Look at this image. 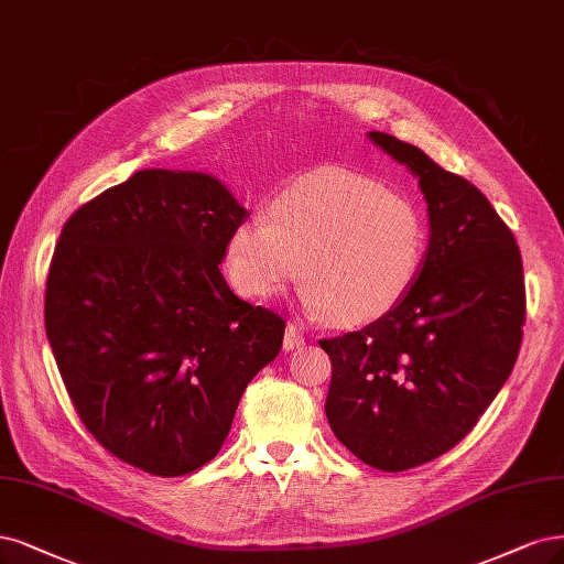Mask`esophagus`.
I'll list each match as a JSON object with an SVG mask.
<instances>
[{"label": "esophagus", "mask_w": 564, "mask_h": 564, "mask_svg": "<svg viewBox=\"0 0 564 564\" xmlns=\"http://www.w3.org/2000/svg\"><path fill=\"white\" fill-rule=\"evenodd\" d=\"M303 343H305L303 334L299 332V328H296L294 324H289V326H286V332H284V343H282V347H284V352H291V349H296V347H301Z\"/></svg>", "instance_id": "obj_1"}]
</instances>
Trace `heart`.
Instances as JSON below:
<instances>
[{"label":"heart","mask_w":564,"mask_h":564,"mask_svg":"<svg viewBox=\"0 0 564 564\" xmlns=\"http://www.w3.org/2000/svg\"><path fill=\"white\" fill-rule=\"evenodd\" d=\"M268 217L232 228L226 273L238 294L268 301L301 280L313 315L357 326L382 319L415 286L426 257V224L403 193L343 167L289 182Z\"/></svg>","instance_id":"obj_1"}]
</instances>
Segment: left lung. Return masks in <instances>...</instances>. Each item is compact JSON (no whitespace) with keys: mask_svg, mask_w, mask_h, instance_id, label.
<instances>
[{"mask_svg":"<svg viewBox=\"0 0 564 564\" xmlns=\"http://www.w3.org/2000/svg\"><path fill=\"white\" fill-rule=\"evenodd\" d=\"M368 138L413 170L432 238L397 310L319 340L332 359L324 411L336 438L368 467L405 471L467 436L511 376L525 278L511 228L471 182L392 134Z\"/></svg>","mask_w":564,"mask_h":564,"instance_id":"8db88e82","label":"left lung"}]
</instances>
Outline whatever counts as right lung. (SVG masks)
Instances as JSON below:
<instances>
[{
  "label": "right lung",
  "instance_id": "right-lung-1",
  "mask_svg": "<svg viewBox=\"0 0 564 564\" xmlns=\"http://www.w3.org/2000/svg\"><path fill=\"white\" fill-rule=\"evenodd\" d=\"M247 219L203 172L140 170L63 226L44 319L76 415L107 453L153 476L215 459L284 319L240 301L219 263Z\"/></svg>",
  "mask_w": 564,
  "mask_h": 564
}]
</instances>
